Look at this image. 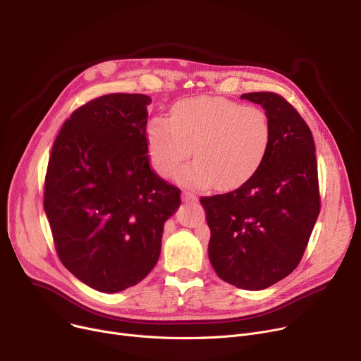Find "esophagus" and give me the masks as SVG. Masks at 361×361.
Instances as JSON below:
<instances>
[{
	"label": "esophagus",
	"mask_w": 361,
	"mask_h": 361,
	"mask_svg": "<svg viewBox=\"0 0 361 361\" xmlns=\"http://www.w3.org/2000/svg\"><path fill=\"white\" fill-rule=\"evenodd\" d=\"M197 200V196L195 193H190V192H183V202H196Z\"/></svg>",
	"instance_id": "1"
}]
</instances>
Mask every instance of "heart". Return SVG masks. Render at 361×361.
I'll return each mask as SVG.
<instances>
[{
	"label": "heart",
	"mask_w": 361,
	"mask_h": 361,
	"mask_svg": "<svg viewBox=\"0 0 361 361\" xmlns=\"http://www.w3.org/2000/svg\"><path fill=\"white\" fill-rule=\"evenodd\" d=\"M272 124L267 111L221 97L177 102L169 120L154 117L146 127L149 157L155 171L169 177L192 152L195 162L176 180L190 188L230 190L247 181L267 157Z\"/></svg>",
	"instance_id": "b5f03b06"
}]
</instances>
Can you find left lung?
I'll use <instances>...</instances> for the list:
<instances>
[{"label": "left lung", "instance_id": "1", "mask_svg": "<svg viewBox=\"0 0 361 361\" xmlns=\"http://www.w3.org/2000/svg\"><path fill=\"white\" fill-rule=\"evenodd\" d=\"M271 118L272 140L256 173L235 190L202 197L218 276L243 290H264L288 276L306 252L320 212L314 142L281 94L253 92Z\"/></svg>", "mask_w": 361, "mask_h": 361}]
</instances>
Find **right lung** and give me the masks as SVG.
<instances>
[{
    "mask_svg": "<svg viewBox=\"0 0 361 361\" xmlns=\"http://www.w3.org/2000/svg\"><path fill=\"white\" fill-rule=\"evenodd\" d=\"M150 98L111 93L75 109L48 161L44 207L61 263L93 290L118 293L157 264L178 187L149 165Z\"/></svg>",
    "mask_w": 361,
    "mask_h": 361,
    "instance_id": "add662e5",
    "label": "right lung"
}]
</instances>
